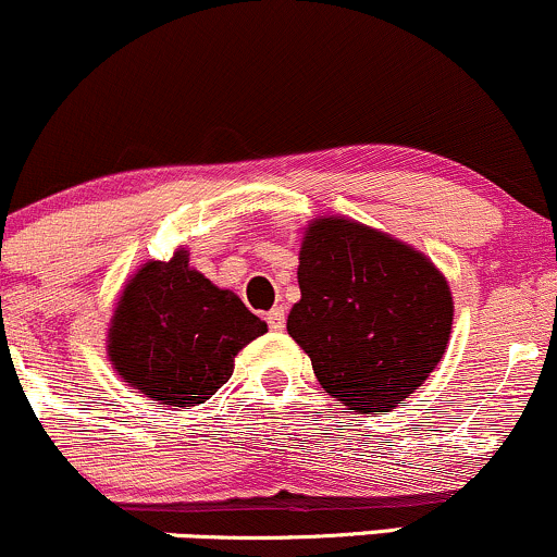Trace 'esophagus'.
Listing matches in <instances>:
<instances>
[{
  "instance_id": "obj_1",
  "label": "esophagus",
  "mask_w": 557,
  "mask_h": 557,
  "mask_svg": "<svg viewBox=\"0 0 557 557\" xmlns=\"http://www.w3.org/2000/svg\"><path fill=\"white\" fill-rule=\"evenodd\" d=\"M267 325L272 330H283L285 327V307H274L272 311H267Z\"/></svg>"
}]
</instances>
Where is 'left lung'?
<instances>
[{
	"label": "left lung",
	"mask_w": 557,
	"mask_h": 557,
	"mask_svg": "<svg viewBox=\"0 0 557 557\" xmlns=\"http://www.w3.org/2000/svg\"><path fill=\"white\" fill-rule=\"evenodd\" d=\"M288 333L320 386L359 414L391 412L442 362L451 290L428 256L346 216L314 219Z\"/></svg>",
	"instance_id": "left-lung-1"
}]
</instances>
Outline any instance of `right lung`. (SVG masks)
<instances>
[{
	"instance_id": "obj_1",
	"label": "right lung",
	"mask_w": 557,
	"mask_h": 557,
	"mask_svg": "<svg viewBox=\"0 0 557 557\" xmlns=\"http://www.w3.org/2000/svg\"><path fill=\"white\" fill-rule=\"evenodd\" d=\"M267 322L189 267L185 248L148 261L121 290L108 327L113 370L152 401L195 407L230 381L243 346Z\"/></svg>"
}]
</instances>
